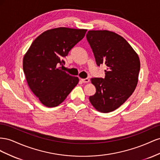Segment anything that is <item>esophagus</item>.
<instances>
[{
	"label": "esophagus",
	"instance_id": "obj_1",
	"mask_svg": "<svg viewBox=\"0 0 160 160\" xmlns=\"http://www.w3.org/2000/svg\"><path fill=\"white\" fill-rule=\"evenodd\" d=\"M81 80H82V82H84V83H88V82H89V81H90V80H89L88 78L81 79Z\"/></svg>",
	"mask_w": 160,
	"mask_h": 160
}]
</instances>
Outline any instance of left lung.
Returning <instances> with one entry per match:
<instances>
[{"label":"left lung","instance_id":"8db88e82","mask_svg":"<svg viewBox=\"0 0 160 160\" xmlns=\"http://www.w3.org/2000/svg\"><path fill=\"white\" fill-rule=\"evenodd\" d=\"M97 65L108 67L104 78H92L97 92L90 96L92 105L99 112L116 110L133 94L138 82V54L122 36L108 30H91L86 34Z\"/></svg>","mask_w":160,"mask_h":160}]
</instances>
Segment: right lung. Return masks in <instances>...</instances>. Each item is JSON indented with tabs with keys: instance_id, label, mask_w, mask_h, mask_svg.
<instances>
[{
	"instance_id": "add662e5",
	"label": "right lung",
	"mask_w": 160,
	"mask_h": 160,
	"mask_svg": "<svg viewBox=\"0 0 160 160\" xmlns=\"http://www.w3.org/2000/svg\"><path fill=\"white\" fill-rule=\"evenodd\" d=\"M84 29L58 27L44 31L31 43L22 61L23 71L30 89L47 107L64 101L78 84L79 78L60 69L70 49L82 39Z\"/></svg>"
}]
</instances>
